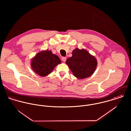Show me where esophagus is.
<instances>
[{"label":"esophagus","mask_w":131,"mask_h":131,"mask_svg":"<svg viewBox=\"0 0 131 131\" xmlns=\"http://www.w3.org/2000/svg\"><path fill=\"white\" fill-rule=\"evenodd\" d=\"M61 60H62L63 62H65V61H66V60H67V57H62L61 58Z\"/></svg>","instance_id":"esophagus-1"}]
</instances>
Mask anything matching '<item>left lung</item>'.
Masks as SVG:
<instances>
[{"instance_id":"left-lung-1","label":"left lung","mask_w":131,"mask_h":131,"mask_svg":"<svg viewBox=\"0 0 131 131\" xmlns=\"http://www.w3.org/2000/svg\"><path fill=\"white\" fill-rule=\"evenodd\" d=\"M66 63L75 77L83 79L93 74L97 61L95 57L85 49L76 48L73 51L72 56L67 59Z\"/></svg>"}]
</instances>
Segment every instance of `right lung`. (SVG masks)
Returning <instances> with one entry per match:
<instances>
[{"mask_svg": "<svg viewBox=\"0 0 131 131\" xmlns=\"http://www.w3.org/2000/svg\"><path fill=\"white\" fill-rule=\"evenodd\" d=\"M61 63L60 59L51 51H40L31 61V67L35 73L41 77L51 73L56 66Z\"/></svg>", "mask_w": 131, "mask_h": 131, "instance_id": "right-lung-1", "label": "right lung"}]
</instances>
